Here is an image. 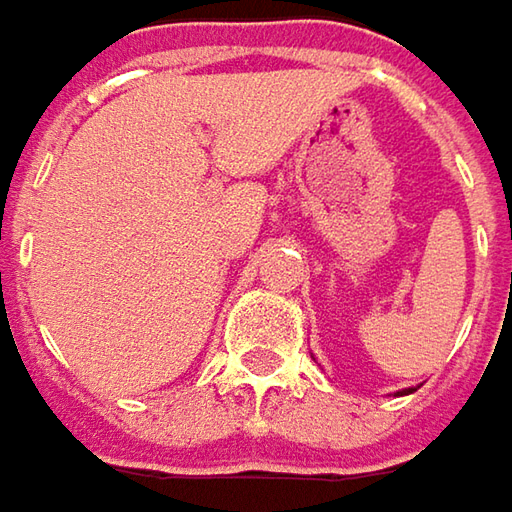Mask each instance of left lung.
Returning a JSON list of instances; mask_svg holds the SVG:
<instances>
[{
  "label": "left lung",
  "instance_id": "obj_1",
  "mask_svg": "<svg viewBox=\"0 0 512 512\" xmlns=\"http://www.w3.org/2000/svg\"><path fill=\"white\" fill-rule=\"evenodd\" d=\"M418 387H410V389H401V392H395V395H410V392H415Z\"/></svg>",
  "mask_w": 512,
  "mask_h": 512
}]
</instances>
